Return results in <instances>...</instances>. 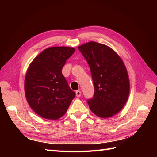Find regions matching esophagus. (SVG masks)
Wrapping results in <instances>:
<instances>
[{"mask_svg":"<svg viewBox=\"0 0 157 157\" xmlns=\"http://www.w3.org/2000/svg\"><path fill=\"white\" fill-rule=\"evenodd\" d=\"M75 94H76V96H77V97H80V96H81V91L77 90V91L75 92Z\"/></svg>","mask_w":157,"mask_h":157,"instance_id":"obj_1","label":"esophagus"}]
</instances>
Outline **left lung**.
Here are the masks:
<instances>
[{
  "mask_svg": "<svg viewBox=\"0 0 157 157\" xmlns=\"http://www.w3.org/2000/svg\"><path fill=\"white\" fill-rule=\"evenodd\" d=\"M90 68L93 97L87 100L91 111L102 118L121 111L128 101L129 81L124 63L109 46L90 42L78 47Z\"/></svg>",
  "mask_w": 157,
  "mask_h": 157,
  "instance_id": "left-lung-1",
  "label": "left lung"
}]
</instances>
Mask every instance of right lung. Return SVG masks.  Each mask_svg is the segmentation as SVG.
Segmentation results:
<instances>
[{
    "label": "right lung",
    "instance_id": "1",
    "mask_svg": "<svg viewBox=\"0 0 157 157\" xmlns=\"http://www.w3.org/2000/svg\"><path fill=\"white\" fill-rule=\"evenodd\" d=\"M75 48L44 50L29 66L25 79V96L33 111L43 118L58 119L65 115L75 97L62 69Z\"/></svg>",
    "mask_w": 157,
    "mask_h": 157
}]
</instances>
